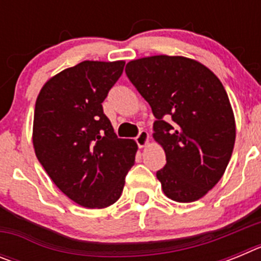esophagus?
Masks as SVG:
<instances>
[{"label":"esophagus","instance_id":"1","mask_svg":"<svg viewBox=\"0 0 261 261\" xmlns=\"http://www.w3.org/2000/svg\"><path fill=\"white\" fill-rule=\"evenodd\" d=\"M136 142L140 147L146 146L147 142H149V133L146 130H141V132L138 133V136L136 137Z\"/></svg>","mask_w":261,"mask_h":261}]
</instances>
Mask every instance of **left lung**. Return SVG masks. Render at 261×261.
I'll return each instance as SVG.
<instances>
[{"label":"left lung","instance_id":"obj_1","mask_svg":"<svg viewBox=\"0 0 261 261\" xmlns=\"http://www.w3.org/2000/svg\"><path fill=\"white\" fill-rule=\"evenodd\" d=\"M125 73L156 119L153 137L167 161L156 177L165 195L177 202L201 199L220 181L234 149V112L223 85L183 56L133 60Z\"/></svg>","mask_w":261,"mask_h":261}]
</instances>
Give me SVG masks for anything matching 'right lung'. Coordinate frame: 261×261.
Masks as SVG:
<instances>
[{"mask_svg":"<svg viewBox=\"0 0 261 261\" xmlns=\"http://www.w3.org/2000/svg\"><path fill=\"white\" fill-rule=\"evenodd\" d=\"M124 65L82 61L48 80L36 99V158L57 188L85 208L116 202L135 165L137 144L117 138L102 107Z\"/></svg>","mask_w":261,"mask_h":261,"instance_id":"obj_1","label":"right lung"}]
</instances>
